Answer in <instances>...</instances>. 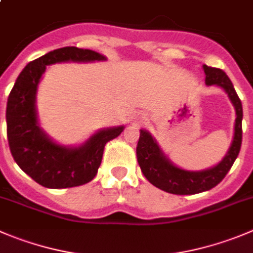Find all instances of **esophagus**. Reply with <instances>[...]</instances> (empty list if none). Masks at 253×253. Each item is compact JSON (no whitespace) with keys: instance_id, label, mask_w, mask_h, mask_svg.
Masks as SVG:
<instances>
[{"instance_id":"1","label":"esophagus","mask_w":253,"mask_h":253,"mask_svg":"<svg viewBox=\"0 0 253 253\" xmlns=\"http://www.w3.org/2000/svg\"><path fill=\"white\" fill-rule=\"evenodd\" d=\"M145 121H146V117L141 116V117H140V122H142V124H143V122H145Z\"/></svg>"}]
</instances>
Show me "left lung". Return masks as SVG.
<instances>
[{
  "label": "left lung",
  "mask_w": 253,
  "mask_h": 253,
  "mask_svg": "<svg viewBox=\"0 0 253 253\" xmlns=\"http://www.w3.org/2000/svg\"><path fill=\"white\" fill-rule=\"evenodd\" d=\"M207 86L222 87L227 92L236 110L235 133L231 147L223 160L214 167L204 171H186L174 166L160 150L159 145L145 129H141L138 138L137 161L143 176L162 191L173 195H195L205 192L218 185L225 178L240 153L242 143V103L237 96L232 82L222 70L204 65Z\"/></svg>",
  "instance_id": "obj_1"
}]
</instances>
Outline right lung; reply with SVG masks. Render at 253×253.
I'll use <instances>...</instances> for the list:
<instances>
[{
  "instance_id": "add662e5",
  "label": "right lung",
  "mask_w": 253,
  "mask_h": 253,
  "mask_svg": "<svg viewBox=\"0 0 253 253\" xmlns=\"http://www.w3.org/2000/svg\"><path fill=\"white\" fill-rule=\"evenodd\" d=\"M91 49L62 47L28 63L15 82L7 100V138L16 164L32 180L47 188H67L93 180L108 141L121 134L124 126L101 129L79 147L55 143L40 128L36 92L46 66L57 62L105 61Z\"/></svg>"
}]
</instances>
